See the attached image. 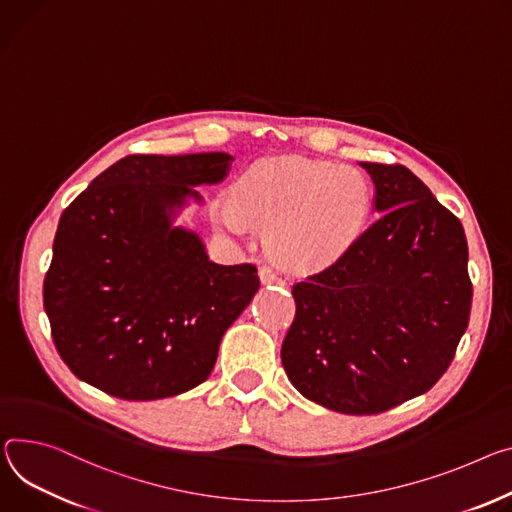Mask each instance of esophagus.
Wrapping results in <instances>:
<instances>
[{"instance_id": "1", "label": "esophagus", "mask_w": 512, "mask_h": 512, "mask_svg": "<svg viewBox=\"0 0 512 512\" xmlns=\"http://www.w3.org/2000/svg\"><path fill=\"white\" fill-rule=\"evenodd\" d=\"M259 277H261V284H265V286H269V284H286L284 277L277 273L273 267H269V265L259 267Z\"/></svg>"}]
</instances>
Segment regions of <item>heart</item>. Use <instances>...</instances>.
Listing matches in <instances>:
<instances>
[{"instance_id":"heart-1","label":"heart","mask_w":512,"mask_h":512,"mask_svg":"<svg viewBox=\"0 0 512 512\" xmlns=\"http://www.w3.org/2000/svg\"><path fill=\"white\" fill-rule=\"evenodd\" d=\"M235 196L222 222L237 232L249 218L267 222L269 249L292 267L341 259L361 239L371 214L365 177L355 167L318 159L261 161L243 173Z\"/></svg>"}]
</instances>
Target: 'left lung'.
I'll return each mask as SVG.
<instances>
[{"instance_id": "left-lung-1", "label": "left lung", "mask_w": 512, "mask_h": 512, "mask_svg": "<svg viewBox=\"0 0 512 512\" xmlns=\"http://www.w3.org/2000/svg\"><path fill=\"white\" fill-rule=\"evenodd\" d=\"M382 216L333 265L294 284L282 363L308 400L386 412L429 392L468 329L472 282L461 222L404 165L359 163Z\"/></svg>"}]
</instances>
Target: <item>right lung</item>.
Returning <instances> with one entry per match:
<instances>
[{
	"label": "right lung",
	"instance_id": "add662e5",
	"mask_svg": "<svg viewBox=\"0 0 512 512\" xmlns=\"http://www.w3.org/2000/svg\"><path fill=\"white\" fill-rule=\"evenodd\" d=\"M230 163L228 153L128 155L65 208L42 296L79 380L122 400H159L210 376L259 277L249 263L210 261L198 232L173 220Z\"/></svg>",
	"mask_w": 512,
	"mask_h": 512
}]
</instances>
